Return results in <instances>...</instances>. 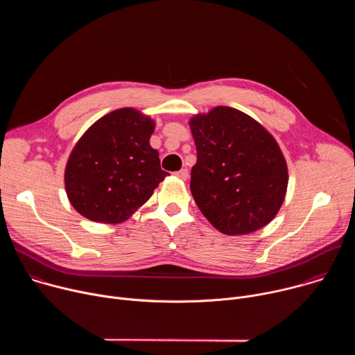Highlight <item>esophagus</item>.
Segmentation results:
<instances>
[{
  "label": "esophagus",
  "mask_w": 355,
  "mask_h": 355,
  "mask_svg": "<svg viewBox=\"0 0 355 355\" xmlns=\"http://www.w3.org/2000/svg\"><path fill=\"white\" fill-rule=\"evenodd\" d=\"M175 175H177L178 178H181V180L187 181V180H188V170H187V168H182V170L177 171V173H175Z\"/></svg>",
  "instance_id": "obj_1"
}]
</instances>
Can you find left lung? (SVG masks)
<instances>
[{"label": "left lung", "instance_id": "left-lung-1", "mask_svg": "<svg viewBox=\"0 0 355 355\" xmlns=\"http://www.w3.org/2000/svg\"><path fill=\"white\" fill-rule=\"evenodd\" d=\"M189 128L198 155L191 192L200 212L229 236L268 225L288 187L286 162L274 136L230 107L192 116Z\"/></svg>", "mask_w": 355, "mask_h": 355}]
</instances>
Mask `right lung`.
I'll return each instance as SVG.
<instances>
[{"label": "right lung", "instance_id": "add662e5", "mask_svg": "<svg viewBox=\"0 0 355 355\" xmlns=\"http://www.w3.org/2000/svg\"><path fill=\"white\" fill-rule=\"evenodd\" d=\"M155 121L135 108L92 123L73 147L64 170L70 204L99 223L128 220L168 175L150 146Z\"/></svg>", "mask_w": 355, "mask_h": 355}]
</instances>
